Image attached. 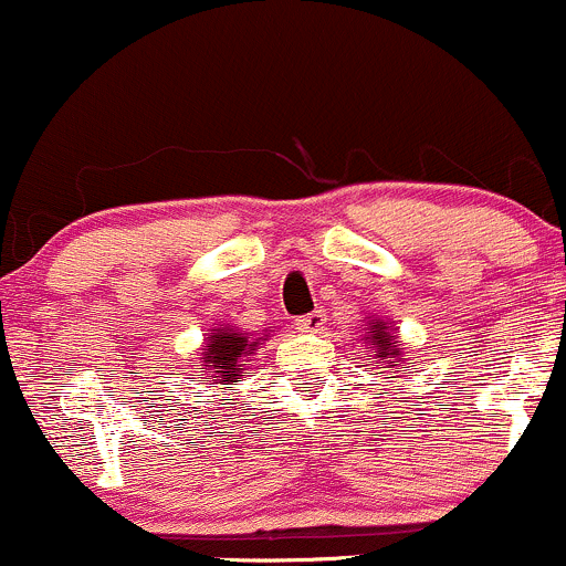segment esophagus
<instances>
[{
    "mask_svg": "<svg viewBox=\"0 0 566 566\" xmlns=\"http://www.w3.org/2000/svg\"><path fill=\"white\" fill-rule=\"evenodd\" d=\"M324 322H327V314H324V308H316V311H311V314L301 316L295 324L301 333H322Z\"/></svg>",
    "mask_w": 566,
    "mask_h": 566,
    "instance_id": "1",
    "label": "esophagus"
}]
</instances>
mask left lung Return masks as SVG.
<instances>
[{"mask_svg":"<svg viewBox=\"0 0 566 566\" xmlns=\"http://www.w3.org/2000/svg\"><path fill=\"white\" fill-rule=\"evenodd\" d=\"M367 343L378 359L386 361L388 367H396V361H399V356H401V348H399V340H396V335L388 329V322L369 319Z\"/></svg>","mask_w":566,"mask_h":566,"instance_id":"obj_1","label":"left lung"}]
</instances>
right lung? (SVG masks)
<instances>
[{"mask_svg":"<svg viewBox=\"0 0 566 566\" xmlns=\"http://www.w3.org/2000/svg\"><path fill=\"white\" fill-rule=\"evenodd\" d=\"M258 340L265 337H252L247 333H237L231 327L210 329L205 348H201V369H210V378H216L223 386H233L242 375L247 356L255 354Z\"/></svg>","mask_w":566,"mask_h":566,"instance_id":"obj_1","label":"right lung"}]
</instances>
